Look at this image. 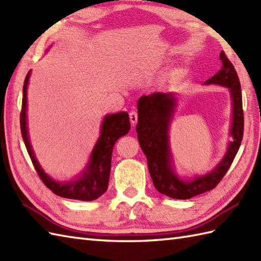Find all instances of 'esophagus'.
<instances>
[{"label": "esophagus", "instance_id": "obj_1", "mask_svg": "<svg viewBox=\"0 0 261 261\" xmlns=\"http://www.w3.org/2000/svg\"><path fill=\"white\" fill-rule=\"evenodd\" d=\"M129 116H130L131 124L135 126L136 123H137V121H138V113L136 112V111H131V112L129 113Z\"/></svg>", "mask_w": 261, "mask_h": 261}]
</instances>
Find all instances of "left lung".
Here are the masks:
<instances>
[{
	"label": "left lung",
	"mask_w": 261,
	"mask_h": 261,
	"mask_svg": "<svg viewBox=\"0 0 261 261\" xmlns=\"http://www.w3.org/2000/svg\"><path fill=\"white\" fill-rule=\"evenodd\" d=\"M222 67L204 84L221 85L229 88L232 101V123L228 150L218 166L210 173L182 179L173 167L169 146V125L173 120L177 98L174 93L154 92L143 95L138 101V123L136 131L140 147L147 157L148 169L156 190L171 198L188 199L199 195L219 184L229 170L239 150L243 137V110L240 81L224 51H221Z\"/></svg>",
	"instance_id": "left-lung-1"
}]
</instances>
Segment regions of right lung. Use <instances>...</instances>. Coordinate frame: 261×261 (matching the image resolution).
<instances>
[{
    "instance_id": "1",
    "label": "right lung",
    "mask_w": 261,
    "mask_h": 261,
    "mask_svg": "<svg viewBox=\"0 0 261 261\" xmlns=\"http://www.w3.org/2000/svg\"><path fill=\"white\" fill-rule=\"evenodd\" d=\"M30 73L31 71L27 74L23 84L20 124L22 138H23L28 153H29L39 177L49 190L60 197L80 199V201H93V199L98 198L108 190L111 159H112V151L115 142L119 138L125 136L130 131L131 125L129 114L126 112H120L105 116L102 122L101 135L96 141V145L93 148L85 170L74 180L56 181L50 176H48L39 165L29 140L27 127V88Z\"/></svg>"
}]
</instances>
